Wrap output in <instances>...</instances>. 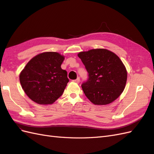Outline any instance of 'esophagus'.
Returning a JSON list of instances; mask_svg holds the SVG:
<instances>
[{
  "instance_id": "1",
  "label": "esophagus",
  "mask_w": 154,
  "mask_h": 154,
  "mask_svg": "<svg viewBox=\"0 0 154 154\" xmlns=\"http://www.w3.org/2000/svg\"><path fill=\"white\" fill-rule=\"evenodd\" d=\"M73 82H75L77 83H79V82H80V78L78 77L77 79H75V80H74Z\"/></svg>"
}]
</instances>
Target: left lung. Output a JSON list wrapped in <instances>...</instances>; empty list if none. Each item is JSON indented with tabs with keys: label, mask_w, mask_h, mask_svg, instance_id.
I'll return each mask as SVG.
<instances>
[{
	"label": "left lung",
	"mask_w": 154,
	"mask_h": 154,
	"mask_svg": "<svg viewBox=\"0 0 154 154\" xmlns=\"http://www.w3.org/2000/svg\"><path fill=\"white\" fill-rule=\"evenodd\" d=\"M89 73L82 84L86 97L95 105H107L117 99L125 87L127 72L121 59L105 48L78 54Z\"/></svg>",
	"instance_id": "left-lung-1"
}]
</instances>
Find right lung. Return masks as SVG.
Returning a JSON list of instances; mask_svg holds the SVG:
<instances>
[{
	"mask_svg": "<svg viewBox=\"0 0 154 154\" xmlns=\"http://www.w3.org/2000/svg\"><path fill=\"white\" fill-rule=\"evenodd\" d=\"M64 56L56 52H45L32 57L20 73L24 92L41 105L52 104L64 92L69 79L61 68Z\"/></svg>",
	"mask_w": 154,
	"mask_h": 154,
	"instance_id": "add662e5",
	"label": "right lung"
}]
</instances>
